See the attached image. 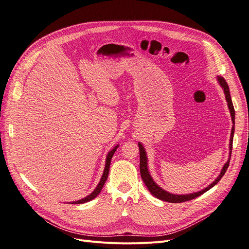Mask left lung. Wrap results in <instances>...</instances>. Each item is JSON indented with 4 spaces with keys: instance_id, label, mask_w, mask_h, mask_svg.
<instances>
[{
    "instance_id": "1",
    "label": "left lung",
    "mask_w": 249,
    "mask_h": 249,
    "mask_svg": "<svg viewBox=\"0 0 249 249\" xmlns=\"http://www.w3.org/2000/svg\"><path fill=\"white\" fill-rule=\"evenodd\" d=\"M218 81L219 84L221 85V87L223 88L224 89V93H225V98L228 104V108L230 110L231 113V117H232V122L234 124L235 122V110L233 107V104H232V100H231V96H230V91H229V87L226 83V81L224 80L223 76H218ZM233 135H234V125L232 127L231 130V137H230V158L227 160V162L224 164L223 168H222V171L219 175V177L212 182L210 186H208L206 189L198 192V193H194V194H190V195H174V194H169L167 192H165L164 190H162L160 187H159L158 185L155 184L153 181V179L151 178L149 173H148V169H147V159H146V153L144 148L138 143V147H139V155H140V175L142 178V180L144 181L145 186L148 188L149 192L154 196L155 198H158L161 201H165V202H169V203H182V202H187L190 200H193L195 198L199 197L202 194H204L205 192H207L208 190H210L211 188H213L217 182L222 178L227 171V168L229 166V162H230V159H231V153H232V143H233Z\"/></svg>"
}]
</instances>
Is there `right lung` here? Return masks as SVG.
<instances>
[{
    "label": "right lung",
    "instance_id": "1",
    "mask_svg": "<svg viewBox=\"0 0 249 249\" xmlns=\"http://www.w3.org/2000/svg\"><path fill=\"white\" fill-rule=\"evenodd\" d=\"M117 148H118V146H116L113 150H111V151L108 153L107 160H106V166H105L104 174H103V176H102V178H101V180H100V182H99L98 187L96 188V190H95L93 193H91L90 195H89L88 197H86V198H84V199H82V200H80V201L72 202L71 204H83V203L89 202V201H90V200L95 199V198L97 197V196L100 194V192H101L102 188H103V187H104V185H105V181L107 180V178H108V175H109V168H110V164H111V160H112L113 155H114V153H115V151H116V149H117Z\"/></svg>",
    "mask_w": 249,
    "mask_h": 249
}]
</instances>
